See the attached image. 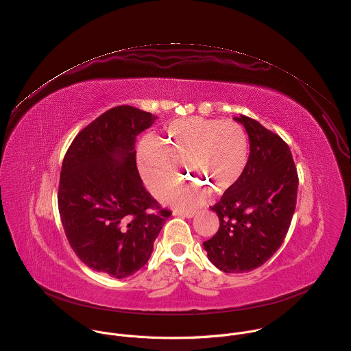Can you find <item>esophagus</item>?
<instances>
[{
	"instance_id": "34e87169",
	"label": "esophagus",
	"mask_w": 351,
	"mask_h": 351,
	"mask_svg": "<svg viewBox=\"0 0 351 351\" xmlns=\"http://www.w3.org/2000/svg\"><path fill=\"white\" fill-rule=\"evenodd\" d=\"M196 211L195 210H175L173 211V215H178V217H186V218H192L195 217Z\"/></svg>"
}]
</instances>
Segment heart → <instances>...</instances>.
<instances>
[{"mask_svg": "<svg viewBox=\"0 0 351 351\" xmlns=\"http://www.w3.org/2000/svg\"><path fill=\"white\" fill-rule=\"evenodd\" d=\"M247 161V133L230 120H173L165 127L162 141L145 136L137 148L138 172L154 195L164 193L178 182V164L197 182L180 186L167 196L169 203L180 207L199 203L207 193L206 186L217 195L228 192L242 178Z\"/></svg>", "mask_w": 351, "mask_h": 351, "instance_id": "1", "label": "heart"}]
</instances>
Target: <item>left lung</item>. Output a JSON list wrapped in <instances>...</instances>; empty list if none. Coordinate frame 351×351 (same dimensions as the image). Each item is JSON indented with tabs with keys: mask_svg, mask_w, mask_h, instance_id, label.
<instances>
[{
	"mask_svg": "<svg viewBox=\"0 0 351 351\" xmlns=\"http://www.w3.org/2000/svg\"><path fill=\"white\" fill-rule=\"evenodd\" d=\"M234 119L249 136V161L239 182L211 207L219 228L203 246L217 269L245 273L267 262L289 232L298 173L290 147L280 136L247 116Z\"/></svg>",
	"mask_w": 351,
	"mask_h": 351,
	"instance_id": "left-lung-1",
	"label": "left lung"
}]
</instances>
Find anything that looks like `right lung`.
<instances>
[{
	"mask_svg": "<svg viewBox=\"0 0 351 351\" xmlns=\"http://www.w3.org/2000/svg\"><path fill=\"white\" fill-rule=\"evenodd\" d=\"M156 116L116 106L82 129L62 161L58 211L66 237L89 269L124 278L149 259L171 211L147 192L136 137Z\"/></svg>",
	"mask_w": 351,
	"mask_h": 351,
	"instance_id": "add662e5",
	"label": "right lung"
}]
</instances>
